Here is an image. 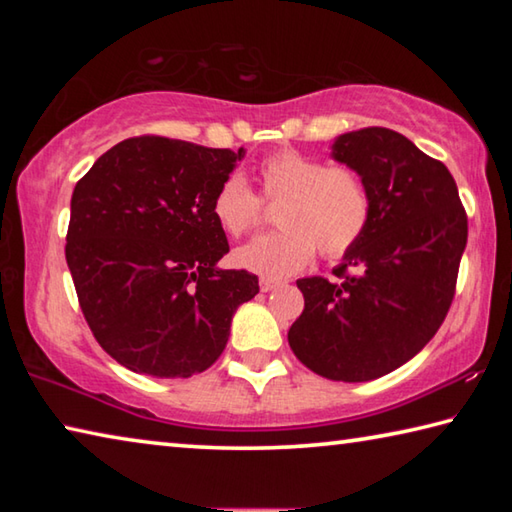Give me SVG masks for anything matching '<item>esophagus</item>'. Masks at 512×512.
I'll list each match as a JSON object with an SVG mask.
<instances>
[{
	"label": "esophagus",
	"instance_id": "esophagus-1",
	"mask_svg": "<svg viewBox=\"0 0 512 512\" xmlns=\"http://www.w3.org/2000/svg\"><path fill=\"white\" fill-rule=\"evenodd\" d=\"M280 287H282L280 280H271V277H262V280H259V289H262L264 293L275 291V289H280Z\"/></svg>",
	"mask_w": 512,
	"mask_h": 512
}]
</instances>
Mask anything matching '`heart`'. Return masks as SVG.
<instances>
[{
    "instance_id": "obj_1",
    "label": "heart",
    "mask_w": 512,
    "mask_h": 512,
    "mask_svg": "<svg viewBox=\"0 0 512 512\" xmlns=\"http://www.w3.org/2000/svg\"><path fill=\"white\" fill-rule=\"evenodd\" d=\"M262 198L275 207L280 230L241 246L239 266L266 277L300 271L316 248L325 259H339L366 237L372 194L350 164H327L296 149L268 155L257 167ZM241 173H230L212 198V214L230 237H244L262 221L264 207Z\"/></svg>"
}]
</instances>
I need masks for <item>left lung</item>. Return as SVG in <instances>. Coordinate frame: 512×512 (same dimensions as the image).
<instances>
[{"mask_svg": "<svg viewBox=\"0 0 512 512\" xmlns=\"http://www.w3.org/2000/svg\"><path fill=\"white\" fill-rule=\"evenodd\" d=\"M334 160L370 187V228L339 280L302 277L305 309L289 329L296 357L334 381H370L413 359L443 325L467 244L452 173L391 128L341 135Z\"/></svg>", "mask_w": 512, "mask_h": 512, "instance_id": "left-lung-1", "label": "left lung"}]
</instances>
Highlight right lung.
Returning <instances> with one entry per match:
<instances>
[{"instance_id": "right-lung-1", "label": "right lung", "mask_w": 512, "mask_h": 512, "mask_svg": "<svg viewBox=\"0 0 512 512\" xmlns=\"http://www.w3.org/2000/svg\"><path fill=\"white\" fill-rule=\"evenodd\" d=\"M244 149L160 135L112 146L76 183L65 257L94 339L128 370L192 377L221 357L257 275L221 271L212 198Z\"/></svg>"}]
</instances>
